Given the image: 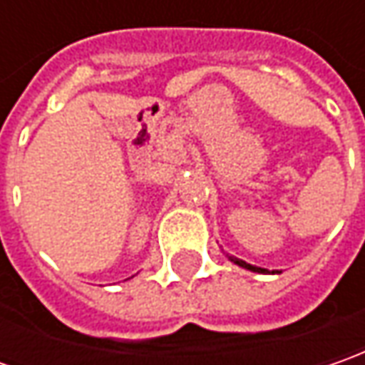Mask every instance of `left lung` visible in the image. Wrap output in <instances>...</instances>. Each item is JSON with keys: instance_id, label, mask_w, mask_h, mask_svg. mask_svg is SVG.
<instances>
[{"instance_id": "8db88e82", "label": "left lung", "mask_w": 365, "mask_h": 365, "mask_svg": "<svg viewBox=\"0 0 365 365\" xmlns=\"http://www.w3.org/2000/svg\"><path fill=\"white\" fill-rule=\"evenodd\" d=\"M237 266H242V268H247V270H252V272H259V274H266L268 270L266 268H258V266H252V264H245V262H242V259L237 258H232Z\"/></svg>"}]
</instances>
